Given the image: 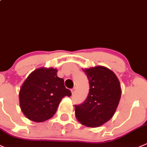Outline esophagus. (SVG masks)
Wrapping results in <instances>:
<instances>
[{
    "mask_svg": "<svg viewBox=\"0 0 147 147\" xmlns=\"http://www.w3.org/2000/svg\"><path fill=\"white\" fill-rule=\"evenodd\" d=\"M75 92H76V88H73L71 90V92H72V95H74L75 93Z\"/></svg>",
    "mask_w": 147,
    "mask_h": 147,
    "instance_id": "obj_1",
    "label": "esophagus"
}]
</instances>
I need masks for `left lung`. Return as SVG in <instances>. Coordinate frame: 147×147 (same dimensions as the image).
I'll list each match as a JSON object with an SVG mask.
<instances>
[{
  "mask_svg": "<svg viewBox=\"0 0 147 147\" xmlns=\"http://www.w3.org/2000/svg\"><path fill=\"white\" fill-rule=\"evenodd\" d=\"M89 80L86 100L75 105V117L88 127H98L111 119L121 95V88L114 72L103 66L83 69Z\"/></svg>",
  "mask_w": 147,
  "mask_h": 147,
  "instance_id": "left-lung-1",
  "label": "left lung"
}]
</instances>
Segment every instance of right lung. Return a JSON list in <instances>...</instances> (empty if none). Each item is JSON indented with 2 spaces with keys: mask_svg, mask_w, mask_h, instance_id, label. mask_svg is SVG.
I'll use <instances>...</instances> for the list:
<instances>
[{
  "mask_svg": "<svg viewBox=\"0 0 147 147\" xmlns=\"http://www.w3.org/2000/svg\"><path fill=\"white\" fill-rule=\"evenodd\" d=\"M57 69L40 67L33 71L21 85L19 103L26 117L35 122H43L53 117L59 102L71 92L64 80L57 75Z\"/></svg>",
  "mask_w": 147,
  "mask_h": 147,
  "instance_id": "right-lung-1",
  "label": "right lung"
}]
</instances>
